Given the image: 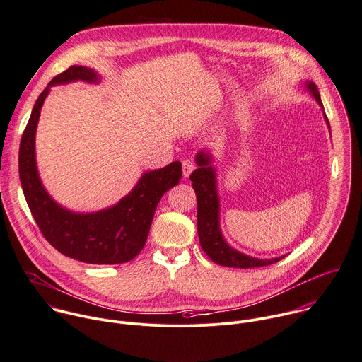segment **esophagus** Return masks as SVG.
Returning <instances> with one entry per match:
<instances>
[{"mask_svg": "<svg viewBox=\"0 0 362 362\" xmlns=\"http://www.w3.org/2000/svg\"><path fill=\"white\" fill-rule=\"evenodd\" d=\"M182 166H183V177H189L190 176V173L194 170V162L193 160H190V159H186V160H183V163H182Z\"/></svg>", "mask_w": 362, "mask_h": 362, "instance_id": "34e87169", "label": "esophagus"}]
</instances>
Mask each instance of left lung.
Masks as SVG:
<instances>
[{
	"label": "left lung",
	"instance_id": "obj_1",
	"mask_svg": "<svg viewBox=\"0 0 362 362\" xmlns=\"http://www.w3.org/2000/svg\"><path fill=\"white\" fill-rule=\"evenodd\" d=\"M304 88L321 106L322 116L329 129V122L324 112L318 88L311 81H305ZM211 162H213V155L209 151H200L196 155L197 169L190 175L192 186L194 189L196 199H197V233H199V240H200V246L203 252L216 264H220L224 267H234V269L263 267L284 259L286 255L274 259L252 257L233 249L226 242L220 230V199L217 192L216 169L211 165Z\"/></svg>",
	"mask_w": 362,
	"mask_h": 362
}]
</instances>
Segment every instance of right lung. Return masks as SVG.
I'll use <instances>...</instances> for the list:
<instances>
[{
    "instance_id": "add662e5",
    "label": "right lung",
    "mask_w": 362,
    "mask_h": 362,
    "mask_svg": "<svg viewBox=\"0 0 362 362\" xmlns=\"http://www.w3.org/2000/svg\"><path fill=\"white\" fill-rule=\"evenodd\" d=\"M85 81L99 82L96 71L74 65L57 75L38 96L20 145V180L41 233L61 255L89 264H120L144 249L162 196L179 185L182 163L145 172L135 187L116 204L92 213H76L58 204L44 187L35 159V134L51 86Z\"/></svg>"
}]
</instances>
